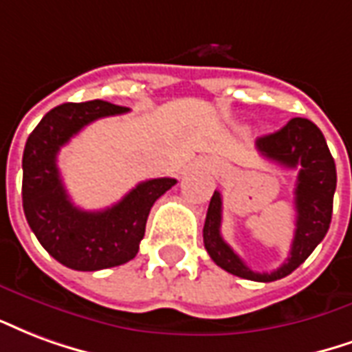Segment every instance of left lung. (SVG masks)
I'll use <instances>...</instances> for the list:
<instances>
[{"label": "left lung", "instance_id": "8db88e82", "mask_svg": "<svg viewBox=\"0 0 352 352\" xmlns=\"http://www.w3.org/2000/svg\"><path fill=\"white\" fill-rule=\"evenodd\" d=\"M257 150L274 163L298 170L294 187L296 229L287 263L274 272H253L221 236V193L215 191L204 221V248L219 268L251 281H276L298 268L322 242L332 221L336 163L320 129L306 118H292L285 127L257 140Z\"/></svg>", "mask_w": 352, "mask_h": 352}]
</instances>
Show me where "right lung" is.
Returning a JSON list of instances; mask_svg holds the SVG:
<instances>
[{
    "mask_svg": "<svg viewBox=\"0 0 352 352\" xmlns=\"http://www.w3.org/2000/svg\"><path fill=\"white\" fill-rule=\"evenodd\" d=\"M129 109L112 102H63L52 109L28 137L22 157V204L28 225L58 263L95 272L129 263L144 238L153 202L176 184L174 178L140 182L107 210L86 212L69 199L58 168V153L88 123Z\"/></svg>",
    "mask_w": 352,
    "mask_h": 352,
    "instance_id": "1",
    "label": "right lung"
}]
</instances>
